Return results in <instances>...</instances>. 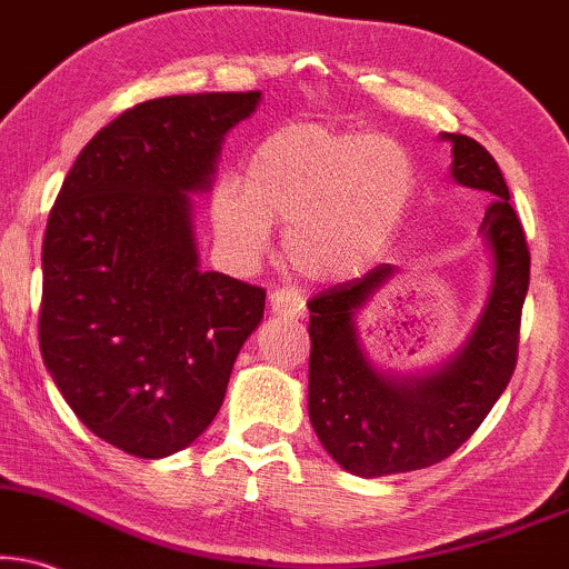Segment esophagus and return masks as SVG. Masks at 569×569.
I'll list each match as a JSON object with an SVG mask.
<instances>
[{"mask_svg": "<svg viewBox=\"0 0 569 569\" xmlns=\"http://www.w3.org/2000/svg\"><path fill=\"white\" fill-rule=\"evenodd\" d=\"M270 307L276 315L289 318H305V297L293 289H276L270 293Z\"/></svg>", "mask_w": 569, "mask_h": 569, "instance_id": "esophagus-1", "label": "esophagus"}]
</instances>
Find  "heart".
Wrapping results in <instances>:
<instances>
[{"instance_id": "1", "label": "heart", "mask_w": 569, "mask_h": 569, "mask_svg": "<svg viewBox=\"0 0 569 569\" xmlns=\"http://www.w3.org/2000/svg\"><path fill=\"white\" fill-rule=\"evenodd\" d=\"M415 191V162L388 136L293 123L264 136L247 183L212 193L214 231L228 257L254 264L286 226L291 268L309 280H349L383 254Z\"/></svg>"}]
</instances>
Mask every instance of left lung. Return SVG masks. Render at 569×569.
Returning <instances> with one entry per match:
<instances>
[{"label": "left lung", "mask_w": 569, "mask_h": 569, "mask_svg": "<svg viewBox=\"0 0 569 569\" xmlns=\"http://www.w3.org/2000/svg\"><path fill=\"white\" fill-rule=\"evenodd\" d=\"M446 139L455 154V181L491 199L480 231L493 249V289L467 347L441 372L420 380H391L372 368L359 347L355 309L391 278V264L307 301L309 420L328 455L362 478L422 470L455 455L505 393L517 365L530 283L522 222L488 149L462 133Z\"/></svg>", "instance_id": "8db88e82"}]
</instances>
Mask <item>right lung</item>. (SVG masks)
Instances as JSON below:
<instances>
[{
  "mask_svg": "<svg viewBox=\"0 0 569 569\" xmlns=\"http://www.w3.org/2000/svg\"><path fill=\"white\" fill-rule=\"evenodd\" d=\"M260 91L149 99L107 123L47 220L39 347L78 420L157 459L204 433L264 289L201 272L189 191L210 186L222 136Z\"/></svg>",
  "mask_w": 569,
  "mask_h": 569,
  "instance_id": "obj_1",
  "label": "right lung"
}]
</instances>
